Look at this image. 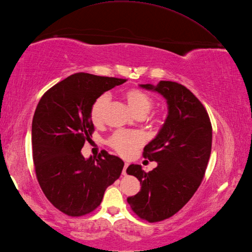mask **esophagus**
Instances as JSON below:
<instances>
[{
	"mask_svg": "<svg viewBox=\"0 0 252 252\" xmlns=\"http://www.w3.org/2000/svg\"><path fill=\"white\" fill-rule=\"evenodd\" d=\"M128 165H129V163H128V162L124 163V168H123V171H122V174L123 175H126V170L128 168Z\"/></svg>",
	"mask_w": 252,
	"mask_h": 252,
	"instance_id": "1",
	"label": "esophagus"
}]
</instances>
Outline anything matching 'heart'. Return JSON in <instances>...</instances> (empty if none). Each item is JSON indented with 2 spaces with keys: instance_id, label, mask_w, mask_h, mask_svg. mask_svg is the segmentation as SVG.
<instances>
[{
  "instance_id": "heart-1",
  "label": "heart",
  "mask_w": 252,
  "mask_h": 252,
  "mask_svg": "<svg viewBox=\"0 0 252 252\" xmlns=\"http://www.w3.org/2000/svg\"><path fill=\"white\" fill-rule=\"evenodd\" d=\"M128 107L137 118H144L149 113L154 102L153 99L143 92L139 90H129L125 93ZM110 100V95L103 93L98 96L91 107V120L95 125L100 124L103 120V112ZM144 138L139 131L118 130L113 132L108 139V144L118 152L120 155L128 157L132 155L138 147L143 144Z\"/></svg>"
}]
</instances>
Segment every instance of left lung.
Wrapping results in <instances>:
<instances>
[{"instance_id":"left-lung-1","label":"left lung","mask_w":252,"mask_h":252,"mask_svg":"<svg viewBox=\"0 0 252 252\" xmlns=\"http://www.w3.org/2000/svg\"><path fill=\"white\" fill-rule=\"evenodd\" d=\"M139 87L160 94L168 115L143 152L157 167L149 173L140 164L126 170L141 184L140 191L127 202L140 218L157 222L179 212L199 188L211 156L212 124L203 105L184 85L160 81Z\"/></svg>"}]
</instances>
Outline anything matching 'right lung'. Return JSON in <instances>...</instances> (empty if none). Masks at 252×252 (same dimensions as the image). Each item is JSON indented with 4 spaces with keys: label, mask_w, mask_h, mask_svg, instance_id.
<instances>
[{
    "label": "right lung",
    "mask_w": 252,
    "mask_h": 252,
    "mask_svg": "<svg viewBox=\"0 0 252 252\" xmlns=\"http://www.w3.org/2000/svg\"><path fill=\"white\" fill-rule=\"evenodd\" d=\"M125 79L78 72L48 90L32 122L35 172L47 199L64 214L78 217L101 203L119 179L124 161L101 151L85 159L81 150L94 130L91 107L96 98Z\"/></svg>",
    "instance_id": "add662e5"
}]
</instances>
